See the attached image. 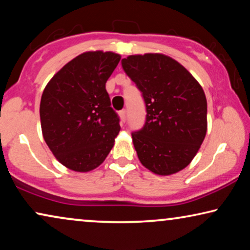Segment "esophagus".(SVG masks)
Masks as SVG:
<instances>
[{
	"instance_id": "esophagus-1",
	"label": "esophagus",
	"mask_w": 250,
	"mask_h": 250,
	"mask_svg": "<svg viewBox=\"0 0 250 250\" xmlns=\"http://www.w3.org/2000/svg\"><path fill=\"white\" fill-rule=\"evenodd\" d=\"M119 115H121V119L122 122H126V110H122L121 112H119Z\"/></svg>"
}]
</instances>
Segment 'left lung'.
Here are the masks:
<instances>
[{
	"instance_id": "left-lung-1",
	"label": "left lung",
	"mask_w": 250,
	"mask_h": 250,
	"mask_svg": "<svg viewBox=\"0 0 250 250\" xmlns=\"http://www.w3.org/2000/svg\"><path fill=\"white\" fill-rule=\"evenodd\" d=\"M123 69L142 92L145 126L132 133L140 162L157 175L189 165L207 132V100L201 85L180 62L162 53L128 56Z\"/></svg>"
}]
</instances>
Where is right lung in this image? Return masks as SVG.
I'll use <instances>...</instances> for the list:
<instances>
[{
  "mask_svg": "<svg viewBox=\"0 0 250 250\" xmlns=\"http://www.w3.org/2000/svg\"><path fill=\"white\" fill-rule=\"evenodd\" d=\"M121 56L88 51L64 64L44 88L41 126L54 157L75 172L100 166L121 131L105 83Z\"/></svg>",
  "mask_w": 250,
  "mask_h": 250,
  "instance_id": "obj_1",
  "label": "right lung"
}]
</instances>
